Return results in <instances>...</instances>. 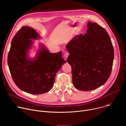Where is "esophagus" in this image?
Returning <instances> with one entry per match:
<instances>
[{
  "label": "esophagus",
  "instance_id": "1",
  "mask_svg": "<svg viewBox=\"0 0 126 126\" xmlns=\"http://www.w3.org/2000/svg\"><path fill=\"white\" fill-rule=\"evenodd\" d=\"M68 56H69V53H68V52H65V53H64V58H65V60H66V59H67V58H68Z\"/></svg>",
  "mask_w": 126,
  "mask_h": 126
}]
</instances>
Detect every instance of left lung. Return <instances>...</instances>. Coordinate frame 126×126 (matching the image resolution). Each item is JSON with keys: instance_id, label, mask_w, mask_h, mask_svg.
Wrapping results in <instances>:
<instances>
[{"instance_id": "left-lung-1", "label": "left lung", "mask_w": 126, "mask_h": 126, "mask_svg": "<svg viewBox=\"0 0 126 126\" xmlns=\"http://www.w3.org/2000/svg\"><path fill=\"white\" fill-rule=\"evenodd\" d=\"M87 33L77 35L66 45L70 53L73 84L81 91L95 90L108 80L114 50L106 30L97 23L88 22Z\"/></svg>"}]
</instances>
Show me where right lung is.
Masks as SVG:
<instances>
[{
	"mask_svg": "<svg viewBox=\"0 0 126 126\" xmlns=\"http://www.w3.org/2000/svg\"><path fill=\"white\" fill-rule=\"evenodd\" d=\"M39 38V35L28 26H22L13 38L7 58L12 79L20 90L31 94L48 92L52 88L55 75L66 63L62 52L50 53L43 45L34 59L28 58L32 45L31 39Z\"/></svg>",
	"mask_w": 126,
	"mask_h": 126,
	"instance_id": "1",
	"label": "right lung"
}]
</instances>
